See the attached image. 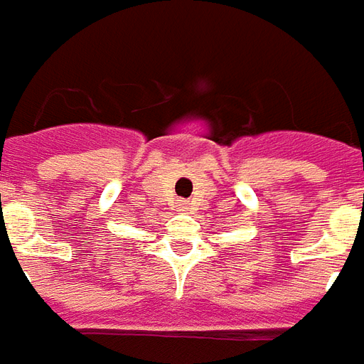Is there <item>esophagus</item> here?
Masks as SVG:
<instances>
[{
    "label": "esophagus",
    "instance_id": "34e87169",
    "mask_svg": "<svg viewBox=\"0 0 364 364\" xmlns=\"http://www.w3.org/2000/svg\"><path fill=\"white\" fill-rule=\"evenodd\" d=\"M189 208H191L189 200H181V203H179V210H183V213H187Z\"/></svg>",
    "mask_w": 364,
    "mask_h": 364
}]
</instances>
